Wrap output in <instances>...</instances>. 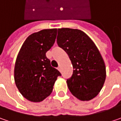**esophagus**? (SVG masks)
Here are the masks:
<instances>
[{
  "mask_svg": "<svg viewBox=\"0 0 121 121\" xmlns=\"http://www.w3.org/2000/svg\"><path fill=\"white\" fill-rule=\"evenodd\" d=\"M57 69H58V70L61 71V66H58V68H57Z\"/></svg>",
  "mask_w": 121,
  "mask_h": 121,
  "instance_id": "obj_1",
  "label": "esophagus"
}]
</instances>
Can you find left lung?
<instances>
[{"mask_svg": "<svg viewBox=\"0 0 121 121\" xmlns=\"http://www.w3.org/2000/svg\"><path fill=\"white\" fill-rule=\"evenodd\" d=\"M57 43L67 53L73 66V74L67 79L72 94L81 101L97 96L106 80V66L92 40L78 29L60 28Z\"/></svg>", "mask_w": 121, "mask_h": 121, "instance_id": "left-lung-1", "label": "left lung"}]
</instances>
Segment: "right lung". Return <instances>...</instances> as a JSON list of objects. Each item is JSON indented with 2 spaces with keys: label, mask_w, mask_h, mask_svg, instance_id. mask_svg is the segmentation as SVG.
I'll return each mask as SVG.
<instances>
[{
  "label": "right lung",
  "mask_w": 121,
  "mask_h": 121,
  "mask_svg": "<svg viewBox=\"0 0 121 121\" xmlns=\"http://www.w3.org/2000/svg\"><path fill=\"white\" fill-rule=\"evenodd\" d=\"M57 29L42 30L26 39L19 52L14 69L15 85L26 99L40 102L53 91L61 73L51 66L46 53L55 43Z\"/></svg>",
  "instance_id": "1"
}]
</instances>
